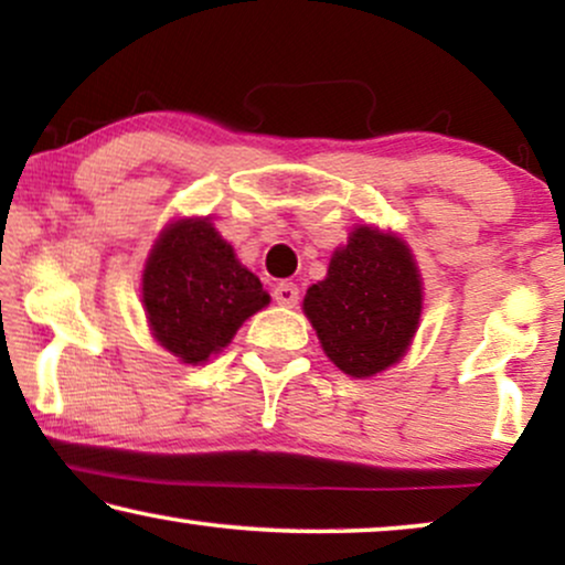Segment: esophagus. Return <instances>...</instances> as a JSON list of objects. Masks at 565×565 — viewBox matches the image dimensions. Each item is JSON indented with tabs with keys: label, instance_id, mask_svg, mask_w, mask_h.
<instances>
[{
	"label": "esophagus",
	"instance_id": "esophagus-1",
	"mask_svg": "<svg viewBox=\"0 0 565 565\" xmlns=\"http://www.w3.org/2000/svg\"><path fill=\"white\" fill-rule=\"evenodd\" d=\"M298 296H300V290H298V285H292V282H277L275 285V290H273V298L277 300V303L280 306H288V308H292L298 303Z\"/></svg>",
	"mask_w": 565,
	"mask_h": 565
}]
</instances>
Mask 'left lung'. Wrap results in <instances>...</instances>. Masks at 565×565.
I'll list each match as a JSON object with an SVG mask.
<instances>
[{"instance_id":"left-lung-1","label":"left lung","mask_w":565,"mask_h":565,"mask_svg":"<svg viewBox=\"0 0 565 565\" xmlns=\"http://www.w3.org/2000/svg\"><path fill=\"white\" fill-rule=\"evenodd\" d=\"M303 313L327 358L352 377H373L404 358L422 316V277L396 234L358 226L308 288Z\"/></svg>"}]
</instances>
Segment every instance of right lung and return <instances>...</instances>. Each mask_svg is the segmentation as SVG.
<instances>
[{
    "label": "right lung",
    "instance_id": "add662e5",
    "mask_svg": "<svg viewBox=\"0 0 565 565\" xmlns=\"http://www.w3.org/2000/svg\"><path fill=\"white\" fill-rule=\"evenodd\" d=\"M141 292L153 339L188 365L221 352L269 303L259 277L207 218H182L161 231L146 259Z\"/></svg>",
    "mask_w": 565,
    "mask_h": 565
}]
</instances>
